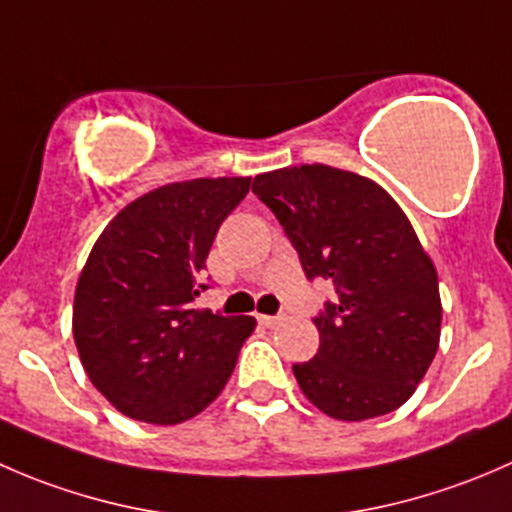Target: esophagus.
I'll use <instances>...</instances> for the list:
<instances>
[{
  "mask_svg": "<svg viewBox=\"0 0 512 512\" xmlns=\"http://www.w3.org/2000/svg\"><path fill=\"white\" fill-rule=\"evenodd\" d=\"M282 317H275V314H257V322L265 324V327H275V324H280Z\"/></svg>",
  "mask_w": 512,
  "mask_h": 512,
  "instance_id": "1",
  "label": "esophagus"
}]
</instances>
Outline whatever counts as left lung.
<instances>
[{
	"mask_svg": "<svg viewBox=\"0 0 512 512\" xmlns=\"http://www.w3.org/2000/svg\"><path fill=\"white\" fill-rule=\"evenodd\" d=\"M309 280L337 287L314 319L319 352L292 371L302 394L337 421L396 411L414 396L441 339L433 260L381 185L332 165L255 175Z\"/></svg>",
	"mask_w": 512,
	"mask_h": 512,
	"instance_id": "left-lung-1",
	"label": "left lung"
}]
</instances>
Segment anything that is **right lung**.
<instances>
[{
  "label": "right lung",
  "instance_id": "right-lung-1",
  "mask_svg": "<svg viewBox=\"0 0 512 512\" xmlns=\"http://www.w3.org/2000/svg\"><path fill=\"white\" fill-rule=\"evenodd\" d=\"M250 178L168 183L98 235L74 294V342L91 384L136 421L175 426L225 389L255 317L195 309L218 227Z\"/></svg>",
  "mask_w": 512,
  "mask_h": 512
}]
</instances>
